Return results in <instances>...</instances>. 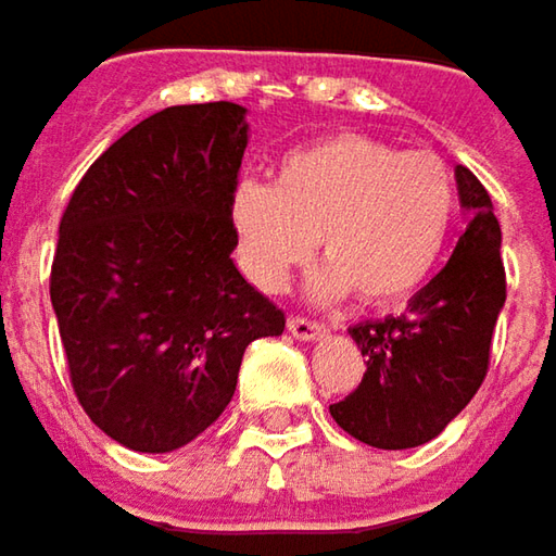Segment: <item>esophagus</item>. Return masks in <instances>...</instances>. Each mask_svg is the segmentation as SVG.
<instances>
[{"label":"esophagus","instance_id":"34e87169","mask_svg":"<svg viewBox=\"0 0 556 556\" xmlns=\"http://www.w3.org/2000/svg\"><path fill=\"white\" fill-rule=\"evenodd\" d=\"M289 332L299 339V342H317L326 336L324 324H314V320H304V317H289Z\"/></svg>","mask_w":556,"mask_h":556}]
</instances>
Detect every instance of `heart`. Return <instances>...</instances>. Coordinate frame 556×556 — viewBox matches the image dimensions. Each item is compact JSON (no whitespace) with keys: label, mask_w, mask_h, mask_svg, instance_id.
<instances>
[{"label":"heart","mask_w":556,"mask_h":556,"mask_svg":"<svg viewBox=\"0 0 556 556\" xmlns=\"http://www.w3.org/2000/svg\"><path fill=\"white\" fill-rule=\"evenodd\" d=\"M457 186L432 152H401L374 136L339 134L292 149L277 182L242 180L230 220L239 261L257 289L277 292L314 245L329 264L311 277V295L370 304L417 292L445 252Z\"/></svg>","instance_id":"heart-1"}]
</instances>
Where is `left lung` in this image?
Wrapping results in <instances>:
<instances>
[{"mask_svg":"<svg viewBox=\"0 0 556 556\" xmlns=\"http://www.w3.org/2000/svg\"><path fill=\"white\" fill-rule=\"evenodd\" d=\"M467 230L447 264L414 292L401 317L351 326L367 357L361 386L329 404L332 420L370 447L404 451L432 442L479 392L504 299L501 224L485 186L454 167Z\"/></svg>","mask_w":556,"mask_h":556,"instance_id":"1","label":"left lung"}]
</instances>
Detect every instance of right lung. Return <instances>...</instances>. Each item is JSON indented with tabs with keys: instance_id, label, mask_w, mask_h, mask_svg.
<instances>
[{
	"instance_id": "right-lung-1",
	"label": "right lung",
	"mask_w": 556,
	"mask_h": 556,
	"mask_svg": "<svg viewBox=\"0 0 556 556\" xmlns=\"http://www.w3.org/2000/svg\"><path fill=\"white\" fill-rule=\"evenodd\" d=\"M245 114L207 102L139 121L61 217L49 292L71 382L89 420L130 451L202 435L230 404L245 349L286 329L232 261Z\"/></svg>"
}]
</instances>
